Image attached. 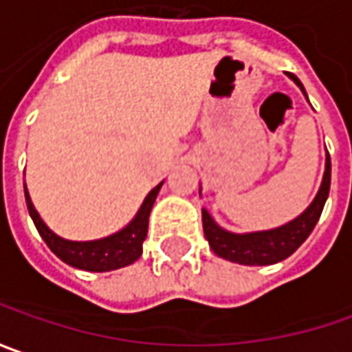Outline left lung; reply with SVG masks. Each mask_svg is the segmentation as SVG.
I'll list each match as a JSON object with an SVG mask.
<instances>
[{
  "mask_svg": "<svg viewBox=\"0 0 352 352\" xmlns=\"http://www.w3.org/2000/svg\"><path fill=\"white\" fill-rule=\"evenodd\" d=\"M289 76L303 90V85L299 82L298 76H294V74H289ZM329 189H331V157L327 155L321 189L317 192L314 203L307 206V210L303 214H299L296 221L287 222V224H283L280 228H274V230L250 232V234H232V232L222 230L203 208L205 236L210 244V248H212V252L224 258V260L236 262V264L270 266V264L282 262L287 256L296 252L305 242V238L311 234V230L315 228V224L323 212V206H325V201L329 197Z\"/></svg>",
  "mask_w": 352,
  "mask_h": 352,
  "instance_id": "left-lung-1",
  "label": "left lung"
}]
</instances>
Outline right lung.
<instances>
[{
    "label": "right lung",
    "instance_id": "add662e5",
    "mask_svg": "<svg viewBox=\"0 0 352 352\" xmlns=\"http://www.w3.org/2000/svg\"><path fill=\"white\" fill-rule=\"evenodd\" d=\"M161 185L163 183H160L153 191L147 195L140 212L135 214V219L124 230L116 232L112 236L102 238V240H92V242H72V240L56 236L53 230H49L47 224L41 221V217L31 203L27 191H25V201H27L29 214L37 226L38 234L43 236L47 246L63 262H67L69 266L86 270V272H110V270L130 266L142 256L144 240L147 236L149 212H151V206L155 203V197L160 192Z\"/></svg>",
    "mask_w": 352,
    "mask_h": 352
}]
</instances>
